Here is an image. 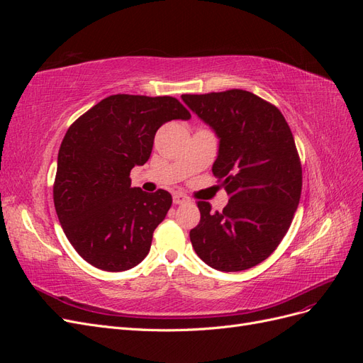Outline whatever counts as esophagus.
<instances>
[{
  "instance_id": "1",
  "label": "esophagus",
  "mask_w": 363,
  "mask_h": 363,
  "mask_svg": "<svg viewBox=\"0 0 363 363\" xmlns=\"http://www.w3.org/2000/svg\"><path fill=\"white\" fill-rule=\"evenodd\" d=\"M172 201H174V204H183V203H188L189 199L183 194H174Z\"/></svg>"
}]
</instances>
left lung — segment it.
<instances>
[{
    "instance_id": "obj_1",
    "label": "left lung",
    "mask_w": 363,
    "mask_h": 363,
    "mask_svg": "<svg viewBox=\"0 0 363 363\" xmlns=\"http://www.w3.org/2000/svg\"><path fill=\"white\" fill-rule=\"evenodd\" d=\"M219 138L213 175L230 196L221 212L199 201L191 230L199 257L218 271H244L268 259L298 207L303 171L292 131L279 108L242 89L182 95Z\"/></svg>"
}]
</instances>
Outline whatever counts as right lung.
<instances>
[{
	"label": "right lung",
	"instance_id": "obj_1",
	"mask_svg": "<svg viewBox=\"0 0 363 363\" xmlns=\"http://www.w3.org/2000/svg\"><path fill=\"white\" fill-rule=\"evenodd\" d=\"M191 113L174 96L104 98L65 135L52 186L54 207L75 251L103 271H125L148 255L152 233L172 204L168 191L131 188L160 125Z\"/></svg>",
	"mask_w": 363,
	"mask_h": 363
}]
</instances>
